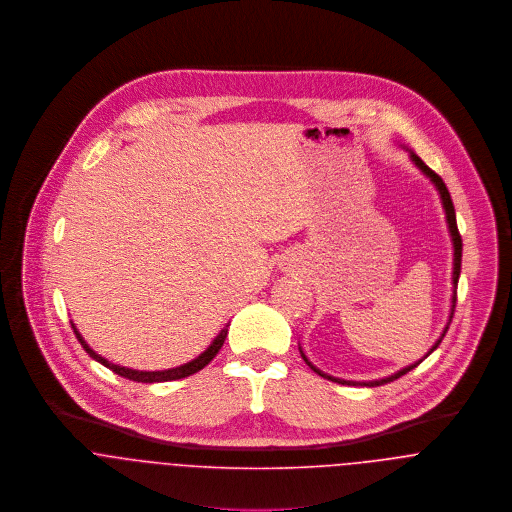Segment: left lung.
Instances as JSON below:
<instances>
[{
    "mask_svg": "<svg viewBox=\"0 0 512 512\" xmlns=\"http://www.w3.org/2000/svg\"><path fill=\"white\" fill-rule=\"evenodd\" d=\"M408 153H410V161L432 181V185L436 187V191H438L439 201H441V207H443V213H445V222H447V230H449V236H451V246H453V272H451V284H453V288H451V307H449V317H447V323H445V327H443V331H441V335H439L438 341L432 345V349L420 359V361H416V363H412V365L404 366V368H400V370H396L394 374H388V376H384V378H376V380H345V378H337V376H331V374H327V372H323L321 368H317V366L313 365L307 357H305V353H303V349L299 347V355H301V359L305 361V365L309 366L313 372H317L319 376H323V378H327V380H333V382H339V384H347V386H368V388H374V386H380V384H386V382H392V380H396V378H400V376H404L406 372H410L412 368H416V366L420 365L424 359H428L436 349H438L439 343H441V339L445 337V333H447V329H449V323H451V317H453V311H455V301H457V282H459V272H461V250H463V244H461V236H459V230H457V220H455V209H453V203H451V197H449V191H447V187H445V183L441 181V177H439L438 173H434L412 149H408L406 146H402Z\"/></svg>",
    "mask_w": 512,
    "mask_h": 512,
    "instance_id": "1",
    "label": "left lung"
}]
</instances>
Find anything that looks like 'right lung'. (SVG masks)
I'll return each mask as SVG.
<instances>
[{"instance_id":"right-lung-1","label":"right lung","mask_w":512,"mask_h":512,"mask_svg":"<svg viewBox=\"0 0 512 512\" xmlns=\"http://www.w3.org/2000/svg\"><path fill=\"white\" fill-rule=\"evenodd\" d=\"M71 325H73L74 335H76L78 343L82 345V349H84L96 363L110 368L112 372H116V374H120V376H124V378H128V380L146 382V384L179 380V378H187V376L199 372L201 368H205V366L209 365V363L217 357V353H219L220 347L224 345V339H226V335H228V323H226V325L220 329L219 335L211 341V345H209L199 357H195L193 361H189V363H185V365L173 366V368H165V370H136V368H128V366L114 365V363H110L108 359H104L102 355H98L96 351H92V349L88 347V343L82 339V335L78 333V329H76V325H74L73 321H71Z\"/></svg>"}]
</instances>
